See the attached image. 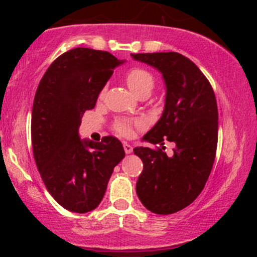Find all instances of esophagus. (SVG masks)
Returning <instances> with one entry per match:
<instances>
[{
	"label": "esophagus",
	"mask_w": 257,
	"mask_h": 257,
	"mask_svg": "<svg viewBox=\"0 0 257 257\" xmlns=\"http://www.w3.org/2000/svg\"><path fill=\"white\" fill-rule=\"evenodd\" d=\"M122 146H124V151H125V153H126V154L132 153L133 147H132L131 145H130V144H127V143H124V144H122Z\"/></svg>",
	"instance_id": "obj_1"
}]
</instances>
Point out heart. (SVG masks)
Segmentation results:
<instances>
[{
	"label": "heart",
	"mask_w": 257,
	"mask_h": 257,
	"mask_svg": "<svg viewBox=\"0 0 257 257\" xmlns=\"http://www.w3.org/2000/svg\"><path fill=\"white\" fill-rule=\"evenodd\" d=\"M126 84L137 96L144 92H151L154 86V78L152 73L143 68H132L126 73ZM104 91H101L100 97ZM114 130L121 136H130L132 131V122L127 120H118L114 124Z\"/></svg>",
	"instance_id": "obj_1"
}]
</instances>
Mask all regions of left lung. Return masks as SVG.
Segmentation results:
<instances>
[{"label": "left lung", "instance_id": "obj_1", "mask_svg": "<svg viewBox=\"0 0 257 257\" xmlns=\"http://www.w3.org/2000/svg\"><path fill=\"white\" fill-rule=\"evenodd\" d=\"M131 56L160 71L166 85L163 115L143 139L173 143V156L150 147L133 151L144 164L136 186L139 200L150 212L167 215L191 205L208 180L217 145L215 94L198 66L178 52Z\"/></svg>", "mask_w": 257, "mask_h": 257}]
</instances>
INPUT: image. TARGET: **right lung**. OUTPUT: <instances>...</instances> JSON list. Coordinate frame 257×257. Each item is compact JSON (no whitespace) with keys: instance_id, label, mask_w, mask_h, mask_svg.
Instances as JSON below:
<instances>
[{"instance_id":"right-lung-1","label":"right lung","mask_w":257,"mask_h":257,"mask_svg":"<svg viewBox=\"0 0 257 257\" xmlns=\"http://www.w3.org/2000/svg\"><path fill=\"white\" fill-rule=\"evenodd\" d=\"M121 63L107 51L76 48L56 58L38 84L31 113L34 158L49 193L70 212L96 208L125 157L114 137L96 143L78 135L84 112L94 107Z\"/></svg>"}]
</instances>
